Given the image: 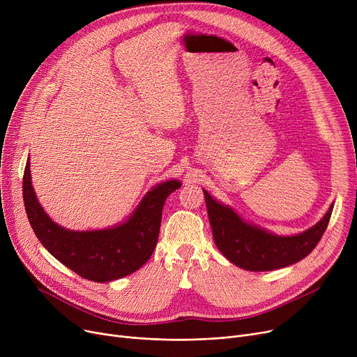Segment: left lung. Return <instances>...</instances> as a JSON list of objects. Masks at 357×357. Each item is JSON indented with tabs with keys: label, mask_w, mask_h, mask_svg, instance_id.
<instances>
[{
	"label": "left lung",
	"mask_w": 357,
	"mask_h": 357,
	"mask_svg": "<svg viewBox=\"0 0 357 357\" xmlns=\"http://www.w3.org/2000/svg\"><path fill=\"white\" fill-rule=\"evenodd\" d=\"M202 191L215 246L231 264L252 272L282 269L308 256L323 237L334 207L331 204L324 217L308 230L279 236L246 221L229 205Z\"/></svg>",
	"instance_id": "obj_1"
}]
</instances>
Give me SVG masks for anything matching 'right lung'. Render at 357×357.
Returning <instances> with one entry per match:
<instances>
[{
  "mask_svg": "<svg viewBox=\"0 0 357 357\" xmlns=\"http://www.w3.org/2000/svg\"><path fill=\"white\" fill-rule=\"evenodd\" d=\"M181 185L176 179L158 183L117 226L69 230L54 222L37 199L29 158L23 176V198L30 226L45 249L75 273L102 284L136 272L152 256L159 237L163 204Z\"/></svg>",
  "mask_w": 357,
  "mask_h": 357,
  "instance_id": "right-lung-1",
  "label": "right lung"
}]
</instances>
